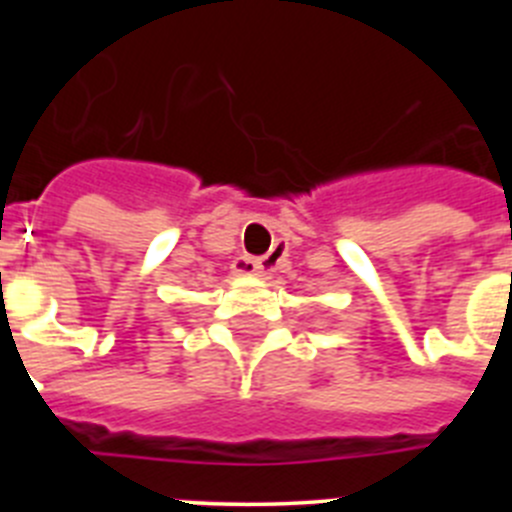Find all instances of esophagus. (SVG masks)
<instances>
[{
    "mask_svg": "<svg viewBox=\"0 0 512 512\" xmlns=\"http://www.w3.org/2000/svg\"><path fill=\"white\" fill-rule=\"evenodd\" d=\"M266 269V264L261 259H248V256H241V259L235 261V271L238 274H256V277H261Z\"/></svg>",
    "mask_w": 512,
    "mask_h": 512,
    "instance_id": "34e87169",
    "label": "esophagus"
}]
</instances>
